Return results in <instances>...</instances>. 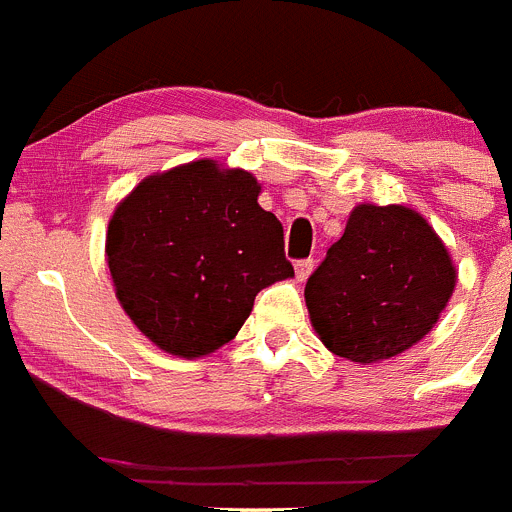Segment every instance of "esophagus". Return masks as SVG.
Wrapping results in <instances>:
<instances>
[{"label":"esophagus","instance_id":"1","mask_svg":"<svg viewBox=\"0 0 512 512\" xmlns=\"http://www.w3.org/2000/svg\"><path fill=\"white\" fill-rule=\"evenodd\" d=\"M312 269H315V261H312V259H300L295 264L297 279H300V282H305V279L312 274Z\"/></svg>","mask_w":512,"mask_h":512}]
</instances>
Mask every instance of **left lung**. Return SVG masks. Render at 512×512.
<instances>
[{
    "label": "left lung",
    "instance_id": "left-lung-1",
    "mask_svg": "<svg viewBox=\"0 0 512 512\" xmlns=\"http://www.w3.org/2000/svg\"><path fill=\"white\" fill-rule=\"evenodd\" d=\"M454 284L449 251L418 212L359 205L307 279L305 300L333 354L372 364L418 343Z\"/></svg>",
    "mask_w": 512,
    "mask_h": 512
}]
</instances>
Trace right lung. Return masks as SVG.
Here are the masks:
<instances>
[{"mask_svg":"<svg viewBox=\"0 0 512 512\" xmlns=\"http://www.w3.org/2000/svg\"><path fill=\"white\" fill-rule=\"evenodd\" d=\"M248 171L194 161L148 176L120 202L107 264L140 333L176 356H205L241 330L256 295L295 274L284 228Z\"/></svg>","mask_w":512,"mask_h":512,"instance_id":"1","label":"right lung"}]
</instances>
